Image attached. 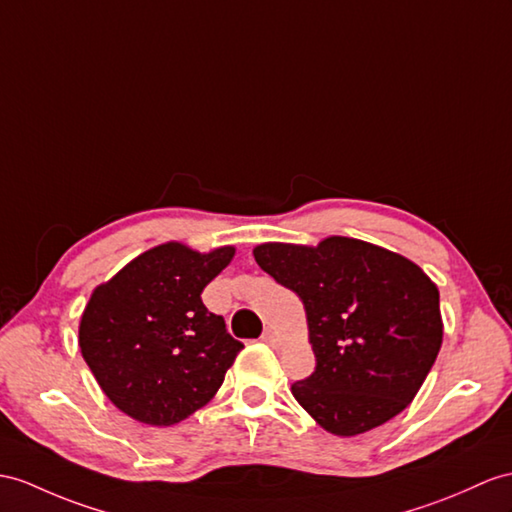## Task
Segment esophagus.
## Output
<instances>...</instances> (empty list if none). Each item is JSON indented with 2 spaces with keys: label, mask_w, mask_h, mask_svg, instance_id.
Returning a JSON list of instances; mask_svg holds the SVG:
<instances>
[{
  "label": "esophagus",
  "mask_w": 512,
  "mask_h": 512,
  "mask_svg": "<svg viewBox=\"0 0 512 512\" xmlns=\"http://www.w3.org/2000/svg\"><path fill=\"white\" fill-rule=\"evenodd\" d=\"M263 341H265L267 345H271V347H278V345H280V336H278V332L265 330V332H263Z\"/></svg>",
  "instance_id": "obj_1"
}]
</instances>
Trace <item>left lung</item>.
I'll list each match as a JSON object with an SVG mask.
<instances>
[{
    "label": "left lung",
    "instance_id": "8db88e82",
    "mask_svg": "<svg viewBox=\"0 0 512 512\" xmlns=\"http://www.w3.org/2000/svg\"><path fill=\"white\" fill-rule=\"evenodd\" d=\"M254 258L302 299L317 367L291 393L323 430L363 434L415 400L443 343L439 289L419 265L350 236L260 243Z\"/></svg>",
    "mask_w": 512,
    "mask_h": 512
}]
</instances>
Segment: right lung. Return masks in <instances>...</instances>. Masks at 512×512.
<instances>
[{
	"mask_svg": "<svg viewBox=\"0 0 512 512\" xmlns=\"http://www.w3.org/2000/svg\"><path fill=\"white\" fill-rule=\"evenodd\" d=\"M236 249L202 254L180 241L147 249L95 286L78 343L97 384L121 413L173 426L213 400L243 343L208 313L204 286Z\"/></svg>",
	"mask_w": 512,
	"mask_h": 512,
	"instance_id": "1",
	"label": "right lung"
}]
</instances>
